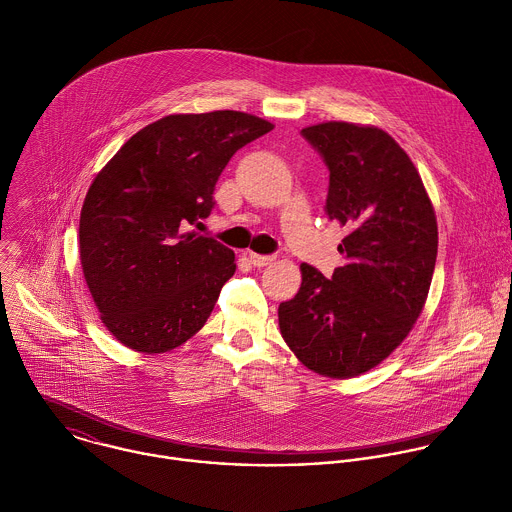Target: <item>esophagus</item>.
I'll return each mask as SVG.
<instances>
[{"label":"esophagus","mask_w":512,"mask_h":512,"mask_svg":"<svg viewBox=\"0 0 512 512\" xmlns=\"http://www.w3.org/2000/svg\"><path fill=\"white\" fill-rule=\"evenodd\" d=\"M249 259L255 267H267L275 261V255H259V253H249Z\"/></svg>","instance_id":"obj_1"}]
</instances>
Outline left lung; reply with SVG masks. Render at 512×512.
I'll return each instance as SVG.
<instances>
[{"label": "left lung", "mask_w": 512, "mask_h": 512, "mask_svg": "<svg viewBox=\"0 0 512 512\" xmlns=\"http://www.w3.org/2000/svg\"><path fill=\"white\" fill-rule=\"evenodd\" d=\"M303 137L329 167L325 211L347 229L345 265L327 279L301 263L299 293L279 305L295 357L331 379L385 361L423 313L439 247L433 203L405 149L375 125L327 121Z\"/></svg>", "instance_id": "1"}]
</instances>
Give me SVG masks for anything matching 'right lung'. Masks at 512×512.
<instances>
[{
  "label": "right lung",
  "mask_w": 512,
  "mask_h": 512,
  "mask_svg": "<svg viewBox=\"0 0 512 512\" xmlns=\"http://www.w3.org/2000/svg\"><path fill=\"white\" fill-rule=\"evenodd\" d=\"M273 123L243 111L175 113L137 131L93 179L79 257L101 323L137 353L191 339L233 277L235 253L187 227L209 217L237 149Z\"/></svg>",
  "instance_id": "add662e5"
}]
</instances>
